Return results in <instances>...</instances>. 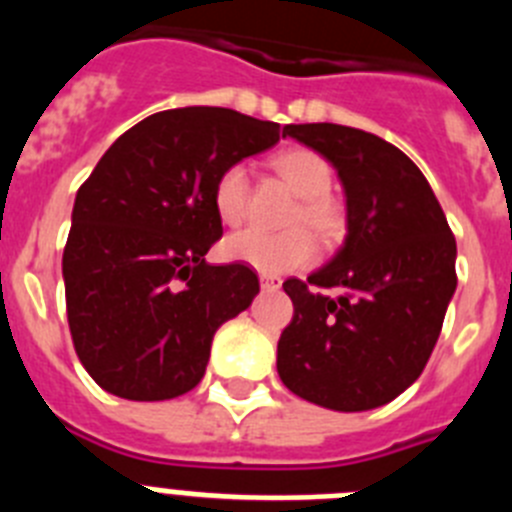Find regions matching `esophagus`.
Here are the masks:
<instances>
[{"mask_svg": "<svg viewBox=\"0 0 512 512\" xmlns=\"http://www.w3.org/2000/svg\"><path fill=\"white\" fill-rule=\"evenodd\" d=\"M259 282L261 289H266V292H277L282 287V277H277V274H261Z\"/></svg>", "mask_w": 512, "mask_h": 512, "instance_id": "esophagus-1", "label": "esophagus"}]
</instances>
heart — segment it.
Here are the masks:
<instances>
[{
	"label": "heart",
	"mask_w": 512,
	"mask_h": 512,
	"mask_svg": "<svg viewBox=\"0 0 512 512\" xmlns=\"http://www.w3.org/2000/svg\"><path fill=\"white\" fill-rule=\"evenodd\" d=\"M271 166L289 187L300 194L297 205L287 217V225L295 228L282 233H266L259 228H246L228 235L223 241V256L235 264H246L264 274H287L312 264L318 256V241L336 243L346 233V212L336 197H330L333 171L320 153L307 148H289L271 158ZM251 179L243 164L225 166L212 187V205L225 225H238L248 215ZM307 224L310 234L301 225Z\"/></svg>",
	"instance_id": "heart-1"
}]
</instances>
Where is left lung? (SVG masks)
<instances>
[{
  "mask_svg": "<svg viewBox=\"0 0 512 512\" xmlns=\"http://www.w3.org/2000/svg\"><path fill=\"white\" fill-rule=\"evenodd\" d=\"M284 133L338 171L348 233L307 282H284L295 315L277 343V372L287 390L320 408H379L431 359L456 289L454 233L418 166L379 135L333 122ZM310 283L342 295L320 296Z\"/></svg>",
  "mask_w": 512,
  "mask_h": 512,
  "instance_id": "1",
  "label": "left lung"
}]
</instances>
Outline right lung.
I'll return each instance as SVG.
<instances>
[{
  "label": "right lung",
  "mask_w": 512,
  "mask_h": 512,
  "mask_svg": "<svg viewBox=\"0 0 512 512\" xmlns=\"http://www.w3.org/2000/svg\"><path fill=\"white\" fill-rule=\"evenodd\" d=\"M284 135L225 107L140 120L79 187L63 248L74 348L89 377L125 400H171L200 384L215 330L259 295L243 264L212 266L223 235L217 174Z\"/></svg>",
  "instance_id": "obj_1"
}]
</instances>
